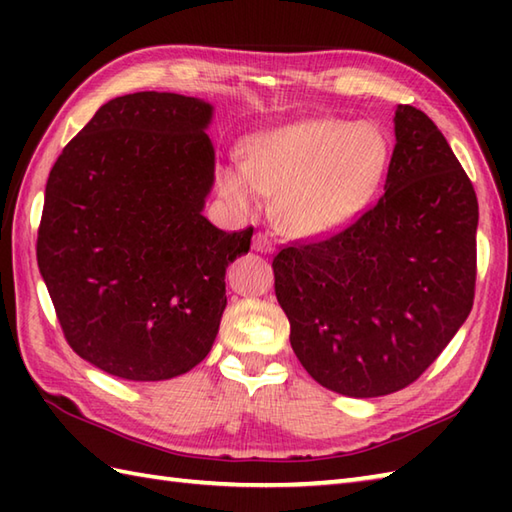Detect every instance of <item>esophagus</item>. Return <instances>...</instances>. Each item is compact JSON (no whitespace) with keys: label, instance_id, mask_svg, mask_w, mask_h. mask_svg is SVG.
<instances>
[{"label":"esophagus","instance_id":"obj_1","mask_svg":"<svg viewBox=\"0 0 512 512\" xmlns=\"http://www.w3.org/2000/svg\"><path fill=\"white\" fill-rule=\"evenodd\" d=\"M253 250H257V253H273L275 250V246H273V242H270V237L268 235H264V233H257L255 237H253Z\"/></svg>","mask_w":512,"mask_h":512}]
</instances>
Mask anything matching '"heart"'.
Masks as SVG:
<instances>
[{"instance_id": "heart-1", "label": "heart", "mask_w": 512, "mask_h": 512, "mask_svg": "<svg viewBox=\"0 0 512 512\" xmlns=\"http://www.w3.org/2000/svg\"><path fill=\"white\" fill-rule=\"evenodd\" d=\"M389 165V140L372 123L314 118L246 138L244 165L226 162L220 187L242 211L275 193L273 215L292 237H325L372 202Z\"/></svg>"}]
</instances>
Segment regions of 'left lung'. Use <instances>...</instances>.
<instances>
[{
    "mask_svg": "<svg viewBox=\"0 0 512 512\" xmlns=\"http://www.w3.org/2000/svg\"><path fill=\"white\" fill-rule=\"evenodd\" d=\"M394 134L376 206L273 259L292 350L319 385L350 398L413 383L473 308V184L424 112L398 105Z\"/></svg>",
    "mask_w": 512,
    "mask_h": 512,
    "instance_id": "left-lung-1",
    "label": "left lung"
}]
</instances>
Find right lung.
Segmentation results:
<instances>
[{
  "label": "right lung",
  "mask_w": 512,
  "mask_h": 512,
  "mask_svg": "<svg viewBox=\"0 0 512 512\" xmlns=\"http://www.w3.org/2000/svg\"><path fill=\"white\" fill-rule=\"evenodd\" d=\"M215 107L136 92L107 101L54 162L37 237L72 350L138 383L187 374L211 352L226 308V268L253 228L206 220L215 182Z\"/></svg>",
  "instance_id": "right-lung-1"
}]
</instances>
